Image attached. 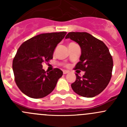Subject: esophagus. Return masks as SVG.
I'll use <instances>...</instances> for the list:
<instances>
[{"instance_id": "esophagus-1", "label": "esophagus", "mask_w": 127, "mask_h": 127, "mask_svg": "<svg viewBox=\"0 0 127 127\" xmlns=\"http://www.w3.org/2000/svg\"><path fill=\"white\" fill-rule=\"evenodd\" d=\"M69 71H66V70H64V71H63V74H66L67 73H68Z\"/></svg>"}]
</instances>
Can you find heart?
<instances>
[{"instance_id":"heart-1","label":"heart","mask_w":127,"mask_h":127,"mask_svg":"<svg viewBox=\"0 0 127 127\" xmlns=\"http://www.w3.org/2000/svg\"><path fill=\"white\" fill-rule=\"evenodd\" d=\"M72 44H75V43H72H72H70L69 45H72Z\"/></svg>"}]
</instances>
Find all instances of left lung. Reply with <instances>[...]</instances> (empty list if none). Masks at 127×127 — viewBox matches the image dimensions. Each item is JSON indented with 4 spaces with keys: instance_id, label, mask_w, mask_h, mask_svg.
Listing matches in <instances>:
<instances>
[{
    "instance_id": "obj_1",
    "label": "left lung",
    "mask_w": 127,
    "mask_h": 127,
    "mask_svg": "<svg viewBox=\"0 0 127 127\" xmlns=\"http://www.w3.org/2000/svg\"><path fill=\"white\" fill-rule=\"evenodd\" d=\"M65 38L80 45V61L74 69L85 72L82 77L75 74L76 80L71 84L72 88L86 98L98 95L107 86L112 77L113 60L108 48L103 41L84 32H71Z\"/></svg>"
}]
</instances>
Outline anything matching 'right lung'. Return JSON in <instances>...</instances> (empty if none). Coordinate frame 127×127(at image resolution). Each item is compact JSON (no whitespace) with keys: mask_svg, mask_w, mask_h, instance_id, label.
I'll return each mask as SVG.
<instances>
[{"mask_svg":"<svg viewBox=\"0 0 127 127\" xmlns=\"http://www.w3.org/2000/svg\"><path fill=\"white\" fill-rule=\"evenodd\" d=\"M66 33L39 34L25 41L19 47L13 60V71L16 85L26 95L42 98L55 89L63 71L58 68L45 71L42 63L53 59L55 48Z\"/></svg>","mask_w":127,"mask_h":127,"instance_id":"obj_1","label":"right lung"}]
</instances>
